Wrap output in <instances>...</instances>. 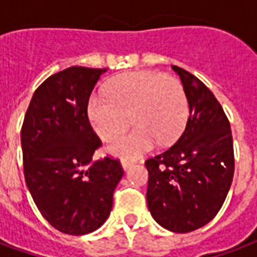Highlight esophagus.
<instances>
[{
	"label": "esophagus",
	"instance_id": "esophagus-1",
	"mask_svg": "<svg viewBox=\"0 0 257 257\" xmlns=\"http://www.w3.org/2000/svg\"><path fill=\"white\" fill-rule=\"evenodd\" d=\"M121 165H122L123 171H126L129 167H132V165H134V162L132 161H121Z\"/></svg>",
	"mask_w": 257,
	"mask_h": 257
}]
</instances>
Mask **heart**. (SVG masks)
<instances>
[{
    "label": "heart",
    "instance_id": "1",
    "mask_svg": "<svg viewBox=\"0 0 257 257\" xmlns=\"http://www.w3.org/2000/svg\"><path fill=\"white\" fill-rule=\"evenodd\" d=\"M107 96H92L88 118L101 140H111L125 131L132 117L131 132L107 146L108 154L135 160L150 151L160 140L164 145L178 139L183 129L189 101L176 77L154 71L119 74L107 84Z\"/></svg>",
    "mask_w": 257,
    "mask_h": 257
}]
</instances>
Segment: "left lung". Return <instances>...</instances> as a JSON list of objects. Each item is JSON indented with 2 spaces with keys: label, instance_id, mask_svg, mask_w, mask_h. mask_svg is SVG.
Here are the masks:
<instances>
[{
  "label": "left lung",
  "instance_id": "8db88e82",
  "mask_svg": "<svg viewBox=\"0 0 257 257\" xmlns=\"http://www.w3.org/2000/svg\"><path fill=\"white\" fill-rule=\"evenodd\" d=\"M172 68L182 79L190 115L178 142L146 161V198L158 224L190 232L220 210L234 176V149L230 122L215 95L195 75Z\"/></svg>",
  "mask_w": 257,
  "mask_h": 257
}]
</instances>
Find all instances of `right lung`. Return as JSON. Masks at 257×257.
<instances>
[{
	"label": "right lung",
	"instance_id": "add662e5",
	"mask_svg": "<svg viewBox=\"0 0 257 257\" xmlns=\"http://www.w3.org/2000/svg\"><path fill=\"white\" fill-rule=\"evenodd\" d=\"M106 68L68 67L42 82L20 132L27 189L59 231L84 235L107 220L123 175L118 160L93 161L101 146L88 118L92 90Z\"/></svg>",
	"mask_w": 257,
	"mask_h": 257
}]
</instances>
